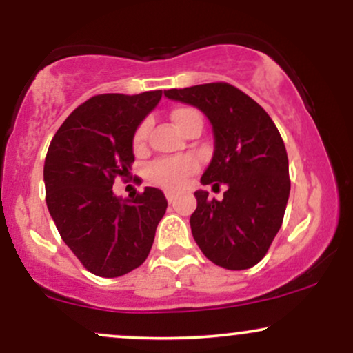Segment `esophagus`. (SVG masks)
<instances>
[{"instance_id":"esophagus-1","label":"esophagus","mask_w":353,"mask_h":353,"mask_svg":"<svg viewBox=\"0 0 353 353\" xmlns=\"http://www.w3.org/2000/svg\"><path fill=\"white\" fill-rule=\"evenodd\" d=\"M165 197H168L169 204H172V202H174V192H171V190H168V192H165Z\"/></svg>"}]
</instances>
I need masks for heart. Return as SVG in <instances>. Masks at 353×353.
Here are the masks:
<instances>
[{"instance_id":"b5f03b06","label":"heart","mask_w":353,"mask_h":353,"mask_svg":"<svg viewBox=\"0 0 353 353\" xmlns=\"http://www.w3.org/2000/svg\"><path fill=\"white\" fill-rule=\"evenodd\" d=\"M171 117L174 124L177 125V129L182 132L194 119L201 117V114L196 111V109L181 106L174 109L171 112ZM148 131H149L148 121H143V123L137 125L134 136H132V144H134V148H141V145L144 144L145 137H148ZM192 169H194V164L190 163V161L159 159L148 168V177L152 182H156V184L163 185V188L176 189L184 184L185 177L192 172Z\"/></svg>"}]
</instances>
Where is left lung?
I'll use <instances>...</instances> for the list:
<instances>
[{
	"mask_svg": "<svg viewBox=\"0 0 353 353\" xmlns=\"http://www.w3.org/2000/svg\"><path fill=\"white\" fill-rule=\"evenodd\" d=\"M209 117L214 156L202 184L228 185L224 199L197 190L190 230L202 254L229 270L250 269L264 259L281 229L290 192L289 159L281 132L255 101L228 83L164 91Z\"/></svg>",
	"mask_w": 353,
	"mask_h": 353,
	"instance_id": "left-lung-1",
	"label": "left lung"
}]
</instances>
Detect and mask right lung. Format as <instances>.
I'll use <instances>...</instances> for the list:
<instances>
[{
	"label": "right lung",
	"mask_w": 353,
	"mask_h": 353,
	"mask_svg": "<svg viewBox=\"0 0 353 353\" xmlns=\"http://www.w3.org/2000/svg\"><path fill=\"white\" fill-rule=\"evenodd\" d=\"M163 91L92 96L61 124L44 161L46 204L61 239L91 274L119 277L148 259L168 209L163 190L112 192L134 163L132 136Z\"/></svg>",
	"instance_id": "right-lung-1"
}]
</instances>
